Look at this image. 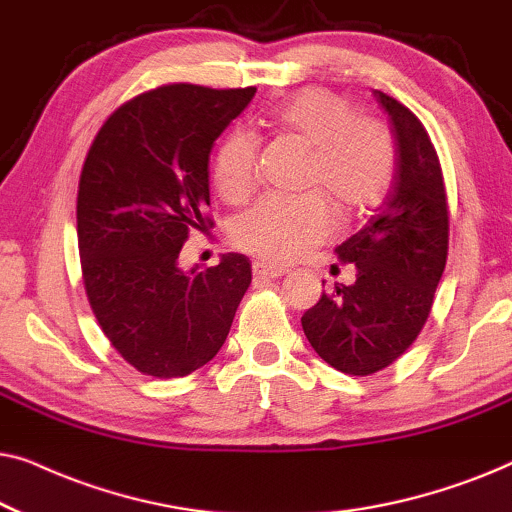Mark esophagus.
<instances>
[{
    "instance_id": "obj_1",
    "label": "esophagus",
    "mask_w": 512,
    "mask_h": 512,
    "mask_svg": "<svg viewBox=\"0 0 512 512\" xmlns=\"http://www.w3.org/2000/svg\"><path fill=\"white\" fill-rule=\"evenodd\" d=\"M284 268H275V265H268V263H254V275L256 277H263V279H279L284 277Z\"/></svg>"
}]
</instances>
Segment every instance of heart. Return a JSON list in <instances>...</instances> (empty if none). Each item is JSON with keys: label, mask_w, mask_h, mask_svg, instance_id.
I'll return each instance as SVG.
<instances>
[{"label": "heart", "mask_w": 512, "mask_h": 512, "mask_svg": "<svg viewBox=\"0 0 512 512\" xmlns=\"http://www.w3.org/2000/svg\"><path fill=\"white\" fill-rule=\"evenodd\" d=\"M275 123L310 146L305 186L326 191L342 212H363L387 193L396 165L394 135L380 118L356 114L347 95L305 88L275 111ZM256 179L258 137L235 128L216 151V188L223 200L240 202L254 191ZM333 233V209L319 191L265 195L233 223L235 247L275 265L296 261Z\"/></svg>", "instance_id": "b5f03b06"}]
</instances>
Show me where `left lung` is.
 Returning a JSON list of instances; mask_svg holds the SVG:
<instances>
[{
  "instance_id": "obj_1",
  "label": "left lung",
  "mask_w": 512,
  "mask_h": 512,
  "mask_svg": "<svg viewBox=\"0 0 512 512\" xmlns=\"http://www.w3.org/2000/svg\"><path fill=\"white\" fill-rule=\"evenodd\" d=\"M396 139V172L366 226L335 247L354 263L356 282L321 293L303 331L321 359L347 375L394 363L429 319L447 261V198L438 153L408 107L375 90Z\"/></svg>"
}]
</instances>
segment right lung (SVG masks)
Masks as SVG:
<instances>
[{"instance_id":"1","label":"right lung","mask_w":512,"mask_h":512,"mask_svg":"<svg viewBox=\"0 0 512 512\" xmlns=\"http://www.w3.org/2000/svg\"><path fill=\"white\" fill-rule=\"evenodd\" d=\"M256 88L172 83L107 118L83 163L76 235L88 303L111 345L139 373L184 377L228 338L251 284L244 254L181 270L188 233L214 223L209 153Z\"/></svg>"}]
</instances>
